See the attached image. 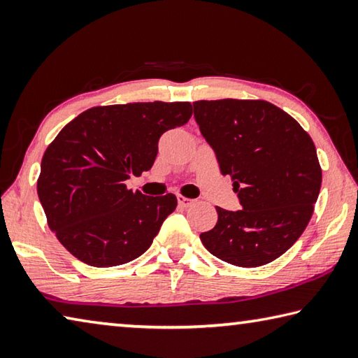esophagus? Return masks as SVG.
<instances>
[{
  "mask_svg": "<svg viewBox=\"0 0 358 358\" xmlns=\"http://www.w3.org/2000/svg\"><path fill=\"white\" fill-rule=\"evenodd\" d=\"M178 203H179V206H182V208H192V206L195 204V199L187 198V196H182V195H178Z\"/></svg>",
  "mask_w": 358,
  "mask_h": 358,
  "instance_id": "34e87169",
  "label": "esophagus"
}]
</instances>
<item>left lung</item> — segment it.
I'll return each mask as SVG.
<instances>
[{"label":"left lung","mask_w":358,"mask_h":358,"mask_svg":"<svg viewBox=\"0 0 358 358\" xmlns=\"http://www.w3.org/2000/svg\"><path fill=\"white\" fill-rule=\"evenodd\" d=\"M193 108L242 204L236 212L215 208L217 224L199 239L233 266L268 264L296 243L315 210L322 184L315 143L267 100H198Z\"/></svg>","instance_id":"8db88e82"}]
</instances>
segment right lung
I'll return each mask as SVG.
<instances>
[{
    "label": "right lung",
    "mask_w": 358,
    "mask_h": 358,
    "mask_svg": "<svg viewBox=\"0 0 358 358\" xmlns=\"http://www.w3.org/2000/svg\"><path fill=\"white\" fill-rule=\"evenodd\" d=\"M190 117V102H134L92 106L62 127L43 152L37 195L69 253L113 267L146 252L178 198L146 196L125 180L150 169L163 131Z\"/></svg>",
    "instance_id": "right-lung-1"
}]
</instances>
